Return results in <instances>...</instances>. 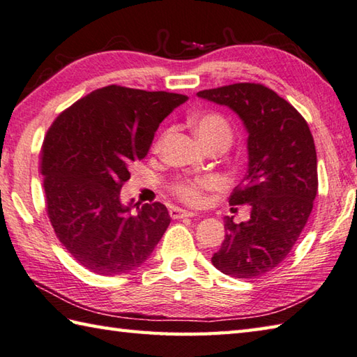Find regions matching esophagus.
I'll list each match as a JSON object with an SVG mask.
<instances>
[{"label":"esophagus","instance_id":"1","mask_svg":"<svg viewBox=\"0 0 357 357\" xmlns=\"http://www.w3.org/2000/svg\"><path fill=\"white\" fill-rule=\"evenodd\" d=\"M170 216L173 220H181V218H192V216H195V213L184 211V208H179V207H172Z\"/></svg>","mask_w":357,"mask_h":357}]
</instances>
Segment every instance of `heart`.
<instances>
[{
    "instance_id": "b5f03b06",
    "label": "heart",
    "mask_w": 357,
    "mask_h": 357,
    "mask_svg": "<svg viewBox=\"0 0 357 357\" xmlns=\"http://www.w3.org/2000/svg\"><path fill=\"white\" fill-rule=\"evenodd\" d=\"M195 135L199 141L208 145H222L225 149L232 144L234 131L226 117L218 113H204L199 114L193 121ZM164 136L158 139L155 150H159L162 145ZM220 187V179L216 176H195V178H181L170 185V192L173 197H176L181 202L192 207H201L206 204L207 192L215 190Z\"/></svg>"
}]
</instances>
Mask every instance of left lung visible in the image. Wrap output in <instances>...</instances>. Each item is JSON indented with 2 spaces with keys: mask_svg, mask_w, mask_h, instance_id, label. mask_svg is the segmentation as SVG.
<instances>
[{
  "mask_svg": "<svg viewBox=\"0 0 357 357\" xmlns=\"http://www.w3.org/2000/svg\"><path fill=\"white\" fill-rule=\"evenodd\" d=\"M198 97L234 109L249 135L248 173L229 204H248L250 220L235 225L226 216L212 263L235 278L261 277L289 255L311 215L319 187L312 135L303 116L261 83L204 89Z\"/></svg>",
  "mask_w": 357,
  "mask_h": 357,
  "instance_id": "1",
  "label": "left lung"
}]
</instances>
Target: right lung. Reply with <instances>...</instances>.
I'll list each match as a JSON object with an SVG mask.
<instances>
[{
  "label": "right lung",
  "instance_id": "obj_1",
  "mask_svg": "<svg viewBox=\"0 0 357 357\" xmlns=\"http://www.w3.org/2000/svg\"><path fill=\"white\" fill-rule=\"evenodd\" d=\"M187 99L109 85L82 97L49 127L40 158L46 212L57 238L83 268L99 275L127 274L162 238L170 225L167 207L123 206L121 188L131 165L149 153L159 123Z\"/></svg>",
  "mask_w": 357,
  "mask_h": 357
}]
</instances>
